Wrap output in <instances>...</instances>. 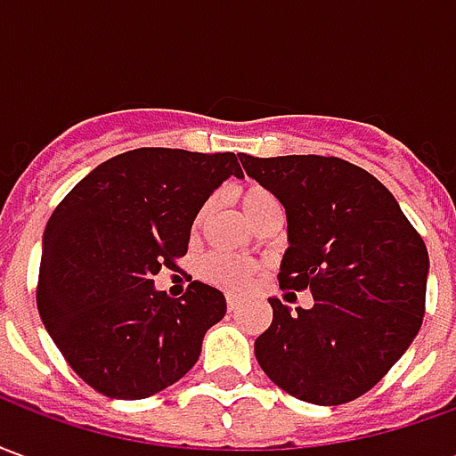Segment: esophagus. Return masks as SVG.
Returning <instances> with one entry per match:
<instances>
[{"label":"esophagus","instance_id":"1","mask_svg":"<svg viewBox=\"0 0 456 456\" xmlns=\"http://www.w3.org/2000/svg\"><path fill=\"white\" fill-rule=\"evenodd\" d=\"M227 307H229V313H234V310H239V297L229 296L227 297Z\"/></svg>","mask_w":456,"mask_h":456}]
</instances>
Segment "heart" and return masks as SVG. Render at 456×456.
<instances>
[{
    "label": "heart",
    "instance_id": "obj_1",
    "mask_svg": "<svg viewBox=\"0 0 456 456\" xmlns=\"http://www.w3.org/2000/svg\"><path fill=\"white\" fill-rule=\"evenodd\" d=\"M239 208L244 212V217L256 224L258 219H264L266 215H273V212H281V202L278 198L264 185L258 183H247L237 190ZM208 217V205L200 209L195 215V222L192 227L200 229L202 222ZM200 276L205 278L212 286L222 288V290H229V293H244L248 290V286L254 283L256 278V266L251 261H244V258L237 256H224V254H215V256H208L200 266Z\"/></svg>",
    "mask_w": 456,
    "mask_h": 456
}]
</instances>
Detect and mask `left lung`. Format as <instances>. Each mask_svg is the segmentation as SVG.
<instances>
[{
  "instance_id": "left-lung-1",
  "label": "left lung",
  "mask_w": 456,
  "mask_h": 456,
  "mask_svg": "<svg viewBox=\"0 0 456 456\" xmlns=\"http://www.w3.org/2000/svg\"><path fill=\"white\" fill-rule=\"evenodd\" d=\"M247 175L288 217L278 283L310 290L290 313L268 297L273 322L254 344L271 381L300 401L342 405L371 391L401 359L425 315L428 248L388 188L335 156L241 153Z\"/></svg>"
}]
</instances>
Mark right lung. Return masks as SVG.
<instances>
[{
	"mask_svg": "<svg viewBox=\"0 0 456 456\" xmlns=\"http://www.w3.org/2000/svg\"><path fill=\"white\" fill-rule=\"evenodd\" d=\"M229 175H244L234 153L134 149L100 163L51 215L38 315L94 391L149 398L200 359L227 300L200 281L173 300L151 276L185 256L195 215Z\"/></svg>",
	"mask_w": 456,
	"mask_h": 456,
	"instance_id": "obj_1",
	"label": "right lung"
}]
</instances>
